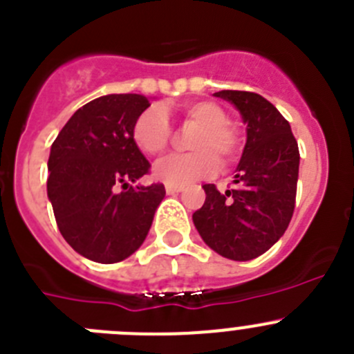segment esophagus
<instances>
[{
  "instance_id": "obj_1",
  "label": "esophagus",
  "mask_w": 354,
  "mask_h": 354,
  "mask_svg": "<svg viewBox=\"0 0 354 354\" xmlns=\"http://www.w3.org/2000/svg\"><path fill=\"white\" fill-rule=\"evenodd\" d=\"M181 190H183V187H181V185H169V183L166 185V194H167V196H174V194L181 192Z\"/></svg>"
}]
</instances>
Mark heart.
I'll return each instance as SVG.
<instances>
[{
	"label": "heart",
	"instance_id": "obj_1",
	"mask_svg": "<svg viewBox=\"0 0 354 354\" xmlns=\"http://www.w3.org/2000/svg\"><path fill=\"white\" fill-rule=\"evenodd\" d=\"M185 124L196 125L188 140L192 151L171 155L155 166V178L169 185H187L206 178L216 169L218 158L223 166L237 160L243 150V136L218 102L209 99L190 101L180 108ZM173 129L166 111L150 106L132 124V141L148 157H158L169 148Z\"/></svg>",
	"mask_w": 354,
	"mask_h": 354
}]
</instances>
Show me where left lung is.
Returning a JSON list of instances; mask_svg holds the SVG:
<instances>
[{
    "instance_id": "1",
    "label": "left lung",
    "mask_w": 354,
    "mask_h": 354,
    "mask_svg": "<svg viewBox=\"0 0 354 354\" xmlns=\"http://www.w3.org/2000/svg\"><path fill=\"white\" fill-rule=\"evenodd\" d=\"M246 122L248 140L236 187L222 194L203 185L206 201L194 213L204 243L230 260H252L266 253L288 229L295 209L299 145L288 120L272 102L248 91H220Z\"/></svg>"
}]
</instances>
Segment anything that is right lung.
Masks as SVG:
<instances>
[{"label":"right lung","mask_w":354,"mask_h":354,"mask_svg":"<svg viewBox=\"0 0 354 354\" xmlns=\"http://www.w3.org/2000/svg\"><path fill=\"white\" fill-rule=\"evenodd\" d=\"M148 106L141 94L102 95L75 111L52 143L47 192L55 222L66 243L94 262L136 252L166 196L162 183L131 185L150 173L132 141V124Z\"/></svg>","instance_id":"1"}]
</instances>
